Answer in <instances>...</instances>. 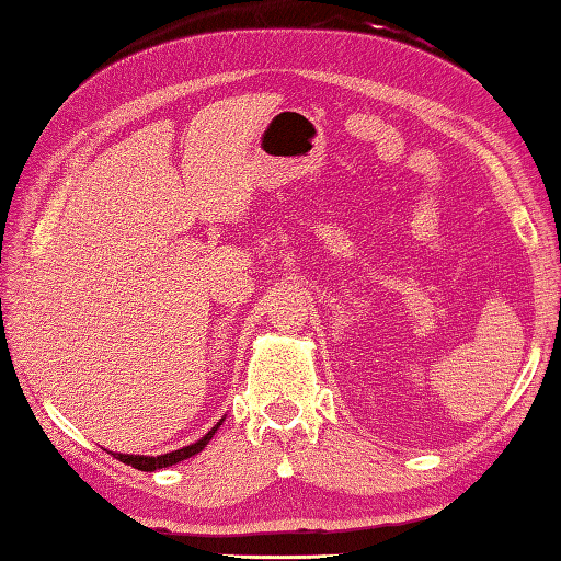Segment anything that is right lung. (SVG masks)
<instances>
[{"instance_id": "obj_1", "label": "right lung", "mask_w": 561, "mask_h": 561, "mask_svg": "<svg viewBox=\"0 0 561 561\" xmlns=\"http://www.w3.org/2000/svg\"><path fill=\"white\" fill-rule=\"evenodd\" d=\"M222 426V419L217 421V424L205 433V436L201 438V440H196V443H191V445H186V448H181V450H174V453H167V455H157V457H150V455H125V453H113V457H118L121 462H125V465H130V467H135V470H142V472H154V470H162V467H169V465H176V462H181V460H186V457H193V455H198L205 445L210 443V438L215 436V431Z\"/></svg>"}]
</instances>
